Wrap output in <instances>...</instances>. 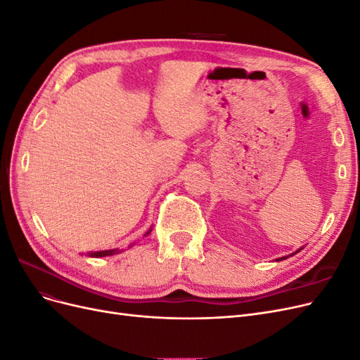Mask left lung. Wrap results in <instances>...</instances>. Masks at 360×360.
Returning a JSON list of instances; mask_svg holds the SVG:
<instances>
[{
  "label": "left lung",
  "mask_w": 360,
  "mask_h": 360,
  "mask_svg": "<svg viewBox=\"0 0 360 360\" xmlns=\"http://www.w3.org/2000/svg\"><path fill=\"white\" fill-rule=\"evenodd\" d=\"M302 249H303V248L297 249V250H296V252H294V254H297V252H300V250H302ZM291 255H292V254H291ZM285 258H288V257H281V258H278V261H281V259H285Z\"/></svg>",
  "instance_id": "8db88e82"
}]
</instances>
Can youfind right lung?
Instances as JSON below:
<instances>
[{
    "mask_svg": "<svg viewBox=\"0 0 360 360\" xmlns=\"http://www.w3.org/2000/svg\"><path fill=\"white\" fill-rule=\"evenodd\" d=\"M147 234H150V231H148ZM117 252H120L118 249H110V250H99V252H89V255H90V257H94V258H97V257H108V255H114V254H117Z\"/></svg>",
    "mask_w": 360,
    "mask_h": 360,
    "instance_id": "obj_1",
    "label": "right lung"
}]
</instances>
